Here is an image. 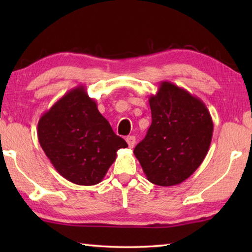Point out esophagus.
<instances>
[{
    "instance_id": "1",
    "label": "esophagus",
    "mask_w": 252,
    "mask_h": 252,
    "mask_svg": "<svg viewBox=\"0 0 252 252\" xmlns=\"http://www.w3.org/2000/svg\"><path fill=\"white\" fill-rule=\"evenodd\" d=\"M126 141L127 143V146H129V148H133L134 144H135V136H133V135L126 136Z\"/></svg>"
}]
</instances>
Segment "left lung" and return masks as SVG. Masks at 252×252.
<instances>
[{"label":"left lung","instance_id":"left-lung-1","mask_svg":"<svg viewBox=\"0 0 252 252\" xmlns=\"http://www.w3.org/2000/svg\"><path fill=\"white\" fill-rule=\"evenodd\" d=\"M152 123L134 156L153 185H180L197 170L210 147L213 122L199 97L162 81L149 97Z\"/></svg>","mask_w":252,"mask_h":252}]
</instances>
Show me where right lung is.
I'll list each match as a JSON object with an SVG mask.
<instances>
[{
  "mask_svg": "<svg viewBox=\"0 0 252 252\" xmlns=\"http://www.w3.org/2000/svg\"><path fill=\"white\" fill-rule=\"evenodd\" d=\"M37 138L55 170L79 186L101 182L116 161L117 151L127 147L84 85L72 89L43 113Z\"/></svg>",
  "mask_w": 252,
  "mask_h": 252,
  "instance_id": "add662e5",
  "label": "right lung"
}]
</instances>
